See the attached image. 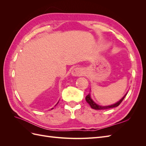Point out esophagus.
I'll return each mask as SVG.
<instances>
[{
  "instance_id": "34e87169",
  "label": "esophagus",
  "mask_w": 146,
  "mask_h": 146,
  "mask_svg": "<svg viewBox=\"0 0 146 146\" xmlns=\"http://www.w3.org/2000/svg\"><path fill=\"white\" fill-rule=\"evenodd\" d=\"M83 70L80 68H74L71 72L72 76H75V77L81 76L83 75Z\"/></svg>"
}]
</instances>
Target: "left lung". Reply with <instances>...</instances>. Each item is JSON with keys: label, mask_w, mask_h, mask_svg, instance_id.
<instances>
[{"label": "left lung", "mask_w": 146, "mask_h": 146, "mask_svg": "<svg viewBox=\"0 0 146 146\" xmlns=\"http://www.w3.org/2000/svg\"><path fill=\"white\" fill-rule=\"evenodd\" d=\"M127 94L123 97V98L119 100V102H117V103L114 104L113 105H109V106H100L98 104H96L92 100L91 98L90 95V94L87 95L86 97V101L87 102V103L89 104V105H90V107L92 108V109H94V110H107V109H109V108H114V107H116L117 106H119V105L121 104V103L122 102V100H123V99L125 98V97L126 96Z\"/></svg>", "instance_id": "8db88e82"}]
</instances>
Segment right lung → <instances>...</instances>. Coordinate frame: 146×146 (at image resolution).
I'll return each instance as SVG.
<instances>
[{"instance_id":"1","label":"right lung","mask_w":146,"mask_h":146,"mask_svg":"<svg viewBox=\"0 0 146 146\" xmlns=\"http://www.w3.org/2000/svg\"><path fill=\"white\" fill-rule=\"evenodd\" d=\"M58 103H57V104H58ZM55 106H56V105H55Z\"/></svg>"}]
</instances>
